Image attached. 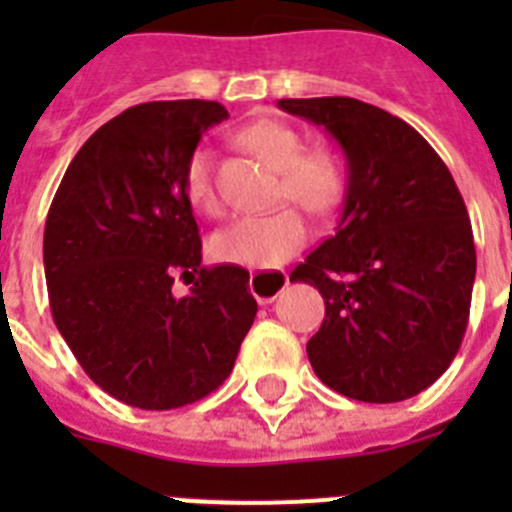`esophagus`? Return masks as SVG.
<instances>
[{
  "label": "esophagus",
  "instance_id": "obj_1",
  "mask_svg": "<svg viewBox=\"0 0 512 512\" xmlns=\"http://www.w3.org/2000/svg\"><path fill=\"white\" fill-rule=\"evenodd\" d=\"M289 277L287 271H279V269H259V271H251V277H248V287H251V295L266 305L271 302L274 297L287 287Z\"/></svg>",
  "mask_w": 512,
  "mask_h": 512
}]
</instances>
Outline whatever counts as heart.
<instances>
[{
	"label": "heart",
	"instance_id": "1",
	"mask_svg": "<svg viewBox=\"0 0 512 512\" xmlns=\"http://www.w3.org/2000/svg\"><path fill=\"white\" fill-rule=\"evenodd\" d=\"M238 143L266 166L279 171V202H295L312 215H330L346 197L348 166L336 148H307L305 135L289 122L259 117L238 130ZM184 192L197 210L220 212L212 158L197 148L184 171ZM305 217L295 207H282L269 215H246L217 230L210 251L217 261L251 269H271L292 259L307 243Z\"/></svg>",
	"mask_w": 512,
	"mask_h": 512
}]
</instances>
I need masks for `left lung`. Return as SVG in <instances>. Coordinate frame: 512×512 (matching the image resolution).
Segmentation results:
<instances>
[{
    "label": "left lung",
    "mask_w": 512,
    "mask_h": 512,
    "mask_svg": "<svg viewBox=\"0 0 512 512\" xmlns=\"http://www.w3.org/2000/svg\"><path fill=\"white\" fill-rule=\"evenodd\" d=\"M279 107L323 125L348 166L336 233L289 274L325 300L307 359L351 400H408L449 369L467 333L477 271L467 205L441 156L400 117L351 97Z\"/></svg>",
    "instance_id": "left-lung-1"
}]
</instances>
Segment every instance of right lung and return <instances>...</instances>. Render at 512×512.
Wrapping results in <instances>:
<instances>
[{"label":"right lung","mask_w":512,"mask_h":512,"mask_svg":"<svg viewBox=\"0 0 512 512\" xmlns=\"http://www.w3.org/2000/svg\"><path fill=\"white\" fill-rule=\"evenodd\" d=\"M220 102H146L79 148L48 210L43 264L71 354L115 400L184 408L215 392L256 318L248 271L202 266L184 171ZM176 273L193 277L184 298Z\"/></svg>","instance_id":"1"}]
</instances>
